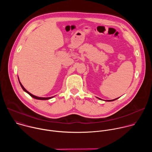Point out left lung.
I'll list each match as a JSON object with an SVG mask.
<instances>
[{
  "label": "left lung",
  "mask_w": 152,
  "mask_h": 152,
  "mask_svg": "<svg viewBox=\"0 0 152 152\" xmlns=\"http://www.w3.org/2000/svg\"><path fill=\"white\" fill-rule=\"evenodd\" d=\"M118 99V98H117ZM114 99V100H106V101H107V102H111V101H114V100H116V99Z\"/></svg>",
  "instance_id": "1"
}]
</instances>
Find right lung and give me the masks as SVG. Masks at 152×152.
<instances>
[{
	"label": "right lung",
	"instance_id": "right-lung-1",
	"mask_svg": "<svg viewBox=\"0 0 152 152\" xmlns=\"http://www.w3.org/2000/svg\"><path fill=\"white\" fill-rule=\"evenodd\" d=\"M20 82V85H21V88H23V90L25 91H26L27 93H28L32 97H33V98H34V99H38V100H48V99H52L53 97H37V96H34V95H32V94H31L29 92H28L24 87H23V86L21 85V83H20V82Z\"/></svg>",
	"mask_w": 152,
	"mask_h": 152
}]
</instances>
